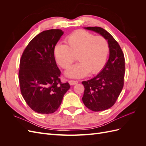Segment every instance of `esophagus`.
I'll return each instance as SVG.
<instances>
[{"label":"esophagus","instance_id":"esophagus-1","mask_svg":"<svg viewBox=\"0 0 146 146\" xmlns=\"http://www.w3.org/2000/svg\"><path fill=\"white\" fill-rule=\"evenodd\" d=\"M69 83L70 84V85H76V84L78 83V81L77 80H69Z\"/></svg>","mask_w":146,"mask_h":146}]
</instances>
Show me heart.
<instances>
[{"instance_id":"obj_1","label":"heart","mask_w":146,"mask_h":146,"mask_svg":"<svg viewBox=\"0 0 146 146\" xmlns=\"http://www.w3.org/2000/svg\"><path fill=\"white\" fill-rule=\"evenodd\" d=\"M65 44H57L54 56L58 64L68 69L76 60L78 62L66 72V76L81 78L90 72L95 74L104 68L109 52V44L102 36L94 35L83 30H78L66 38Z\"/></svg>"}]
</instances>
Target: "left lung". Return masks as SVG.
Segmentation results:
<instances>
[{
    "mask_svg": "<svg viewBox=\"0 0 146 146\" xmlns=\"http://www.w3.org/2000/svg\"><path fill=\"white\" fill-rule=\"evenodd\" d=\"M85 29L100 34L109 44V59L104 69L93 78L82 83L85 88L83 104L93 111H104L114 105L122 91L125 69L124 55L118 42L107 31L99 27Z\"/></svg>",
    "mask_w": 146,
    "mask_h": 146,
    "instance_id": "1",
    "label": "left lung"
}]
</instances>
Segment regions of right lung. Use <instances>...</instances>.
Returning <instances> with one entry per match:
<instances>
[{"mask_svg":"<svg viewBox=\"0 0 146 146\" xmlns=\"http://www.w3.org/2000/svg\"><path fill=\"white\" fill-rule=\"evenodd\" d=\"M63 33L51 29L39 33L29 43L20 60L22 96L30 108L38 113L56 111L70 87L68 82H61L54 56V48Z\"/></svg>","mask_w":146,"mask_h":146,"instance_id":"add662e5","label":"right lung"}]
</instances>
